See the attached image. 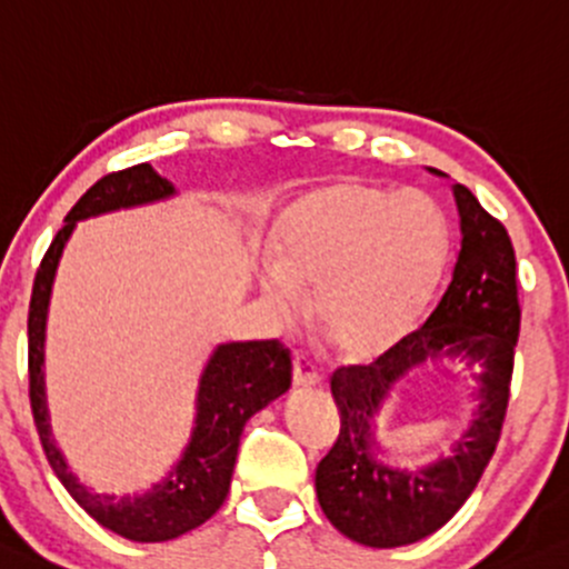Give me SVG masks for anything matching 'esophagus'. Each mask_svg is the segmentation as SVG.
<instances>
[{"label": "esophagus", "mask_w": 569, "mask_h": 569, "mask_svg": "<svg viewBox=\"0 0 569 569\" xmlns=\"http://www.w3.org/2000/svg\"><path fill=\"white\" fill-rule=\"evenodd\" d=\"M320 379H323V376H320L318 366H315V362L307 358V355L293 352V385H297V387H315V385H320Z\"/></svg>", "instance_id": "obj_1"}]
</instances>
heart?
<instances>
[{
	"label": "heart",
	"mask_w": 569,
	"mask_h": 569,
	"mask_svg": "<svg viewBox=\"0 0 569 569\" xmlns=\"http://www.w3.org/2000/svg\"><path fill=\"white\" fill-rule=\"evenodd\" d=\"M450 257V230L429 196L337 182L280 217L259 291L278 318L315 293L312 320L339 358L371 362L421 323Z\"/></svg>",
	"instance_id": "heart-1"
}]
</instances>
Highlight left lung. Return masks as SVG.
I'll use <instances>...</instances> for the list:
<instances>
[{
  "mask_svg": "<svg viewBox=\"0 0 569 569\" xmlns=\"http://www.w3.org/2000/svg\"><path fill=\"white\" fill-rule=\"evenodd\" d=\"M437 172V169H429ZM461 249L448 289L427 323L371 366H341L331 376L341 429L318 463L315 490L323 515L341 536L373 549H395L432 536L461 509L496 453L509 406L519 337L517 259L509 232L453 184ZM477 365L478 410L448 457L419 470L389 468L378 458L372 429L388 389L410 367L429 359Z\"/></svg>",
  "mask_w": 569,
  "mask_h": 569,
  "instance_id": "8db88e82",
  "label": "left lung"
}]
</instances>
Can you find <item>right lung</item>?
I'll return each mask as SVG.
<instances>
[{"label":"right lung","instance_id":"1","mask_svg":"<svg viewBox=\"0 0 569 569\" xmlns=\"http://www.w3.org/2000/svg\"><path fill=\"white\" fill-rule=\"evenodd\" d=\"M169 196H174V184L163 180L150 163H137L94 182L79 198L77 207L68 211L66 224L52 238L33 278L29 305V397L47 461L63 488L71 492L73 501L94 522L137 543H161V540L180 538L214 515L228 498L246 421L291 387V355L278 339L219 345L198 379L193 432L180 461L161 482L134 496H113V492H94L87 488L68 469L66 456L60 453L52 437L42 371L47 305H50L60 254L81 219L163 201Z\"/></svg>","mask_w":569,"mask_h":569}]
</instances>
